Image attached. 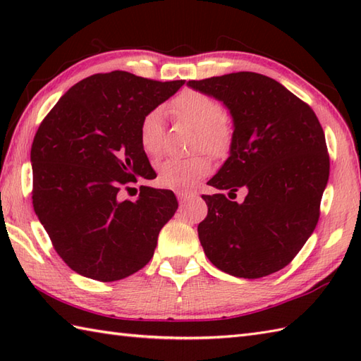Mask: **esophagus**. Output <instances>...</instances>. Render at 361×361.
<instances>
[{"label": "esophagus", "mask_w": 361, "mask_h": 361, "mask_svg": "<svg viewBox=\"0 0 361 361\" xmlns=\"http://www.w3.org/2000/svg\"><path fill=\"white\" fill-rule=\"evenodd\" d=\"M176 197H178V200L181 203H185V202L190 200V198H194L195 194L194 192H186V190H176Z\"/></svg>", "instance_id": "obj_1"}]
</instances>
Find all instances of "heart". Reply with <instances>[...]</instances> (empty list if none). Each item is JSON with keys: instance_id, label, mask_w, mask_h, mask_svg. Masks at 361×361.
<instances>
[{"instance_id": "b5f03b06", "label": "heart", "mask_w": 361, "mask_h": 361, "mask_svg": "<svg viewBox=\"0 0 361 361\" xmlns=\"http://www.w3.org/2000/svg\"><path fill=\"white\" fill-rule=\"evenodd\" d=\"M167 111L175 119L197 128L195 150L208 152L214 158L226 157L234 140V126L224 114V106L202 91L186 90L169 104ZM140 142L145 155L158 158L164 147L163 116L158 110L145 114L140 124ZM211 171L209 159L203 155L192 158H169L158 167V181L169 189H188Z\"/></svg>"}]
</instances>
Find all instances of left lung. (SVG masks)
<instances>
[{"mask_svg":"<svg viewBox=\"0 0 361 361\" xmlns=\"http://www.w3.org/2000/svg\"><path fill=\"white\" fill-rule=\"evenodd\" d=\"M224 102L233 116L229 158L208 181L234 194L202 195L208 216L198 225L204 255L219 270L257 279L282 270L304 247L319 219L329 180L323 127L310 106L267 75L240 71L189 80Z\"/></svg>","mask_w":361,"mask_h":361,"instance_id":"1","label":"left lung"}]
</instances>
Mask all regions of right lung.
I'll return each instance as SVG.
<instances>
[{"mask_svg": "<svg viewBox=\"0 0 361 361\" xmlns=\"http://www.w3.org/2000/svg\"><path fill=\"white\" fill-rule=\"evenodd\" d=\"M183 83L127 71L90 75L38 127L30 149L34 211L75 273L119 281L152 259L178 202L166 189L144 186L136 202L121 200L119 192L149 171L140 142L142 118Z\"/></svg>", "mask_w": 361, "mask_h": 361, "instance_id": "1", "label": "right lung"}]
</instances>
